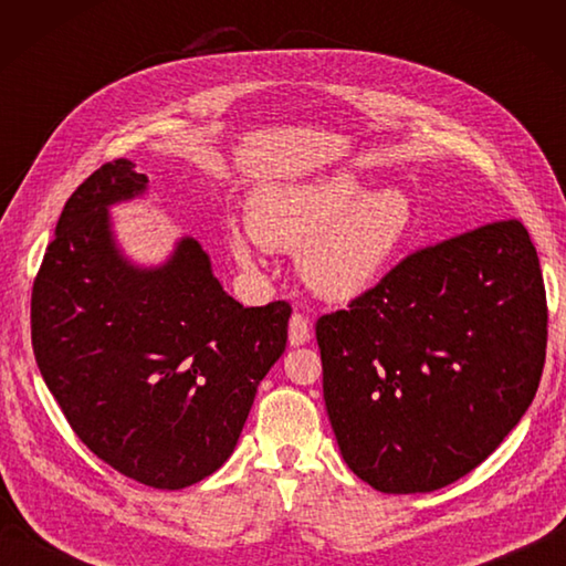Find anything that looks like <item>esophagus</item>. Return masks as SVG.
Returning <instances> with one entry per match:
<instances>
[{
  "mask_svg": "<svg viewBox=\"0 0 566 566\" xmlns=\"http://www.w3.org/2000/svg\"><path fill=\"white\" fill-rule=\"evenodd\" d=\"M311 338V326H308V318L302 314H292L290 318V343L296 345H304Z\"/></svg>",
  "mask_w": 566,
  "mask_h": 566,
  "instance_id": "1",
  "label": "esophagus"
}]
</instances>
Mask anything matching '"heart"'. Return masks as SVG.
<instances>
[{"label":"heart","instance_id":"b5f03b06","mask_svg":"<svg viewBox=\"0 0 566 566\" xmlns=\"http://www.w3.org/2000/svg\"><path fill=\"white\" fill-rule=\"evenodd\" d=\"M413 231V203L401 189L367 191L365 179L338 172L258 191L248 226L228 243L248 270L268 248L298 250V274L316 294L350 302L401 260Z\"/></svg>","mask_w":566,"mask_h":566}]
</instances>
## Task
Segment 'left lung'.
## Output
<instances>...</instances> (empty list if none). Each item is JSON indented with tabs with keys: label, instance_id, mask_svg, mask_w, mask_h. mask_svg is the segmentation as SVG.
<instances>
[{
	"label": "left lung",
	"instance_id": "1",
	"mask_svg": "<svg viewBox=\"0 0 566 566\" xmlns=\"http://www.w3.org/2000/svg\"><path fill=\"white\" fill-rule=\"evenodd\" d=\"M323 399L343 460L384 494L472 472L518 426L545 367L543 272L521 221L403 258L321 316Z\"/></svg>",
	"mask_w": 566,
	"mask_h": 566
}]
</instances>
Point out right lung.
Returning <instances> with one entry per match:
<instances>
[{
    "instance_id": "right-lung-1",
    "label": "right lung",
    "mask_w": 566,
    "mask_h": 566,
    "mask_svg": "<svg viewBox=\"0 0 566 566\" xmlns=\"http://www.w3.org/2000/svg\"><path fill=\"white\" fill-rule=\"evenodd\" d=\"M130 160L102 165L60 213L31 294L33 355L87 448L136 482L185 489L219 469L292 306L238 304L195 238L155 268L118 248L109 207L146 195Z\"/></svg>"
}]
</instances>
